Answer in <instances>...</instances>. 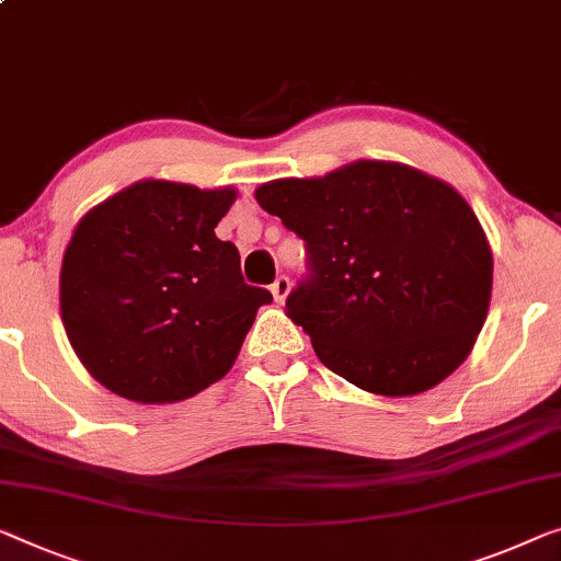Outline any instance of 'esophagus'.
<instances>
[{
  "label": "esophagus",
  "mask_w": 561,
  "mask_h": 561,
  "mask_svg": "<svg viewBox=\"0 0 561 561\" xmlns=\"http://www.w3.org/2000/svg\"><path fill=\"white\" fill-rule=\"evenodd\" d=\"M289 287H291L289 277H284V274H279V277L274 279V284H272L274 299H277V302H284V299H287V295H289Z\"/></svg>",
  "instance_id": "esophagus-1"
}]
</instances>
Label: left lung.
Masks as SVG:
<instances>
[{"label": "left lung", "instance_id": "left-lung-1", "mask_svg": "<svg viewBox=\"0 0 561 561\" xmlns=\"http://www.w3.org/2000/svg\"><path fill=\"white\" fill-rule=\"evenodd\" d=\"M305 241L287 317L320 360L378 396H415L461 365L486 322L494 259L456 188L411 165L357 161L256 188Z\"/></svg>", "mask_w": 561, "mask_h": 561}]
</instances>
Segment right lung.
Returning <instances> with one entry per match:
<instances>
[{"label":"right lung","mask_w":561,"mask_h":561,"mask_svg":"<svg viewBox=\"0 0 561 561\" xmlns=\"http://www.w3.org/2000/svg\"><path fill=\"white\" fill-rule=\"evenodd\" d=\"M233 198V188L138 181L78 224L60 272L62 322L115 396L175 403L231 370L256 309L272 302L214 233Z\"/></svg>","instance_id":"right-lung-1"}]
</instances>
